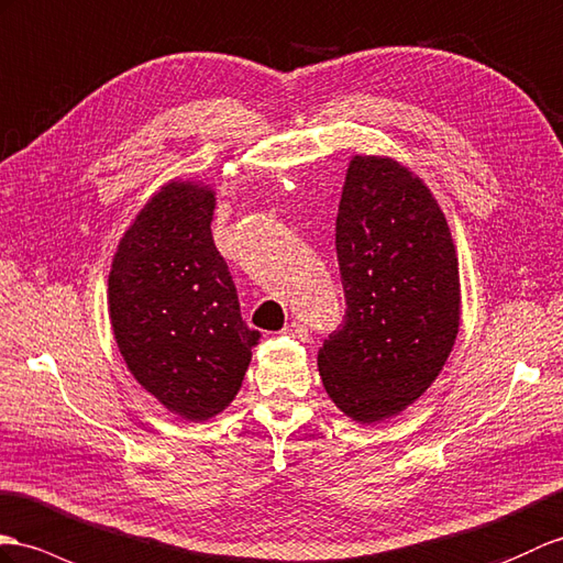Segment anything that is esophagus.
I'll return each instance as SVG.
<instances>
[{
    "label": "esophagus",
    "mask_w": 563,
    "mask_h": 563,
    "mask_svg": "<svg viewBox=\"0 0 563 563\" xmlns=\"http://www.w3.org/2000/svg\"><path fill=\"white\" fill-rule=\"evenodd\" d=\"M282 334H286V336H294V339H300V341H306V339H308V327H306L303 322H291L289 327H284V329H282Z\"/></svg>",
    "instance_id": "esophagus-1"
}]
</instances>
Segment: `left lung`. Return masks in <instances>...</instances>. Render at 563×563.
<instances>
[{
	"label": "left lung",
	"mask_w": 563,
	"mask_h": 563,
	"mask_svg": "<svg viewBox=\"0 0 563 563\" xmlns=\"http://www.w3.org/2000/svg\"><path fill=\"white\" fill-rule=\"evenodd\" d=\"M346 318L318 353L329 399L377 424L432 387L461 327L459 255L440 202L387 155H353L336 214Z\"/></svg>",
	"instance_id": "8db88e82"
}]
</instances>
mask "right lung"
I'll return each instance as SVG.
<instances>
[{
    "label": "right lung",
    "instance_id": "add662e5",
    "mask_svg": "<svg viewBox=\"0 0 563 563\" xmlns=\"http://www.w3.org/2000/svg\"><path fill=\"white\" fill-rule=\"evenodd\" d=\"M214 196L200 178L159 186L119 239L107 279L109 322L129 373L188 422L236 399L260 341L212 241Z\"/></svg>",
    "mask_w": 563,
    "mask_h": 563
}]
</instances>
